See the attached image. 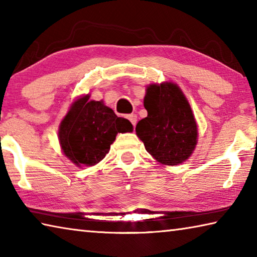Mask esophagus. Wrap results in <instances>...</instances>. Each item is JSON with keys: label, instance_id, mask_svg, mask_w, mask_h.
<instances>
[{"label": "esophagus", "instance_id": "1", "mask_svg": "<svg viewBox=\"0 0 257 257\" xmlns=\"http://www.w3.org/2000/svg\"><path fill=\"white\" fill-rule=\"evenodd\" d=\"M127 118L129 119L130 122H132L133 125L135 127V125H136V123H137V115L134 114V113H132V114H128L127 115Z\"/></svg>", "mask_w": 257, "mask_h": 257}]
</instances>
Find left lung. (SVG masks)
<instances>
[{
	"label": "left lung",
	"instance_id": "1",
	"mask_svg": "<svg viewBox=\"0 0 257 257\" xmlns=\"http://www.w3.org/2000/svg\"><path fill=\"white\" fill-rule=\"evenodd\" d=\"M147 116L138 121L137 136L160 163L177 165L189 158L197 143V125L189 103L173 82L147 87Z\"/></svg>",
	"mask_w": 257,
	"mask_h": 257
}]
</instances>
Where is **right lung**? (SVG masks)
I'll use <instances>...</instances> for the list:
<instances>
[{
  "instance_id": "add662e5",
  "label": "right lung",
  "mask_w": 257,
  "mask_h": 257,
  "mask_svg": "<svg viewBox=\"0 0 257 257\" xmlns=\"http://www.w3.org/2000/svg\"><path fill=\"white\" fill-rule=\"evenodd\" d=\"M89 95L72 104L61 122L59 141L63 153L77 165H95L110 151L118 133L133 132L129 120L120 118L103 102Z\"/></svg>"
}]
</instances>
